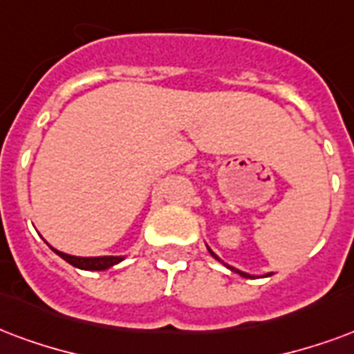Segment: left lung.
I'll return each instance as SVG.
<instances>
[{
    "label": "left lung",
    "instance_id": "left-lung-1",
    "mask_svg": "<svg viewBox=\"0 0 354 354\" xmlns=\"http://www.w3.org/2000/svg\"><path fill=\"white\" fill-rule=\"evenodd\" d=\"M206 248H208V251H210V255H212V257L216 259V261H219V263H221V264H225V266H227V268H229V270H230V272H236L238 276H242V277H255V276H251V274H245V272H242V270H238V268H234V266H230V264L223 263V261H221V259L217 257L216 253H214V251H212V250H210V245H206ZM268 276H272V272H270V274H264V277H268Z\"/></svg>",
    "mask_w": 354,
    "mask_h": 354
}]
</instances>
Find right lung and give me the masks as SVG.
I'll use <instances>...</instances> for the list:
<instances>
[{
	"label": "right lung",
	"instance_id": "right-lung-1",
	"mask_svg": "<svg viewBox=\"0 0 354 354\" xmlns=\"http://www.w3.org/2000/svg\"><path fill=\"white\" fill-rule=\"evenodd\" d=\"M50 250L59 255V257L67 261L69 264H73L75 268H80V270H90V272H101L109 270L114 264L122 263L125 259V255H120V257H114V255H104V257H75V255H69V253H64V251L54 250L50 245Z\"/></svg>",
	"mask_w": 354,
	"mask_h": 354
}]
</instances>
